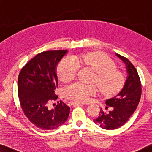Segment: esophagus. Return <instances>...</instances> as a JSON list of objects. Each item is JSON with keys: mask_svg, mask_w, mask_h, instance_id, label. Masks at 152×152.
<instances>
[{"mask_svg": "<svg viewBox=\"0 0 152 152\" xmlns=\"http://www.w3.org/2000/svg\"><path fill=\"white\" fill-rule=\"evenodd\" d=\"M71 105H82V104H85V103L83 102H69Z\"/></svg>", "mask_w": 152, "mask_h": 152, "instance_id": "1", "label": "esophagus"}]
</instances>
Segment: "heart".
I'll return each mask as SVG.
<instances>
[{
  "instance_id": "b5f03b06",
  "label": "heart",
  "mask_w": 152,
  "mask_h": 152,
  "mask_svg": "<svg viewBox=\"0 0 152 152\" xmlns=\"http://www.w3.org/2000/svg\"><path fill=\"white\" fill-rule=\"evenodd\" d=\"M79 65L88 66L95 72L93 82L96 83L102 92L110 95L117 92L124 85L125 76L120 69L115 68L114 60L103 53H89L76 57L67 56L60 61L58 66L59 76L64 82L69 81L76 76ZM95 85H87L77 81L64 88L65 97L76 102H86L91 96L98 93Z\"/></svg>"
}]
</instances>
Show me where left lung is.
Masks as SVG:
<instances>
[{
    "label": "left lung",
    "mask_w": 152,
    "mask_h": 152,
    "mask_svg": "<svg viewBox=\"0 0 152 152\" xmlns=\"http://www.w3.org/2000/svg\"><path fill=\"white\" fill-rule=\"evenodd\" d=\"M126 65L129 75L123 88L115 97L106 101V109L113 110L104 113L101 110L99 114L93 120L101 128L106 130L118 129L128 121L137 109L141 96V84L135 67L128 59L116 54Z\"/></svg>",
    "instance_id": "left-lung-1"
}]
</instances>
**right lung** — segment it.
Masks as SVG:
<instances>
[{"mask_svg": "<svg viewBox=\"0 0 152 152\" xmlns=\"http://www.w3.org/2000/svg\"><path fill=\"white\" fill-rule=\"evenodd\" d=\"M67 51L40 53L21 68L19 74L18 91L21 109L34 126L42 130L58 128L69 116L70 107L62 101L54 107L50 105L58 97L55 93L58 87L56 66Z\"/></svg>", "mask_w": 152, "mask_h": 152, "instance_id": "obj_1", "label": "right lung"}]
</instances>
